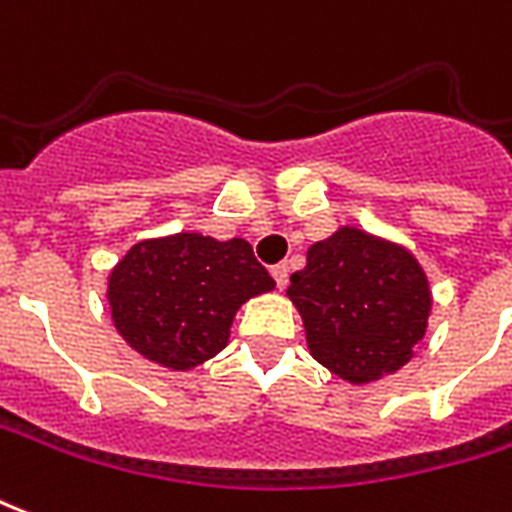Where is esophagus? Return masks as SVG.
Returning a JSON list of instances; mask_svg holds the SVG:
<instances>
[{
	"label": "esophagus",
	"mask_w": 512,
	"mask_h": 512,
	"mask_svg": "<svg viewBox=\"0 0 512 512\" xmlns=\"http://www.w3.org/2000/svg\"><path fill=\"white\" fill-rule=\"evenodd\" d=\"M287 274H290V268H287V263H276V266L271 268V276H274V279H276V287H279V290H285Z\"/></svg>",
	"instance_id": "obj_1"
}]
</instances>
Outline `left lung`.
Masks as SVG:
<instances>
[{"mask_svg": "<svg viewBox=\"0 0 512 512\" xmlns=\"http://www.w3.org/2000/svg\"><path fill=\"white\" fill-rule=\"evenodd\" d=\"M287 295L304 317L314 361L355 385L410 361L431 312L418 260L355 227L309 246Z\"/></svg>", "mask_w": 512, "mask_h": 512, "instance_id": "left-lung-1", "label": "left lung"}]
</instances>
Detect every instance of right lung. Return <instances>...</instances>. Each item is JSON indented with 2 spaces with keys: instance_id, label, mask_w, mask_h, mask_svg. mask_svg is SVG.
I'll use <instances>...</instances> for the list:
<instances>
[{
  "instance_id": "obj_1",
  "label": "right lung",
  "mask_w": 512,
  "mask_h": 512,
  "mask_svg": "<svg viewBox=\"0 0 512 512\" xmlns=\"http://www.w3.org/2000/svg\"><path fill=\"white\" fill-rule=\"evenodd\" d=\"M271 287L244 238L179 233L132 246L111 271L108 304L132 350L192 369L225 347L238 306Z\"/></svg>"
}]
</instances>
